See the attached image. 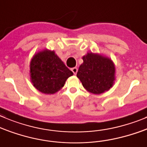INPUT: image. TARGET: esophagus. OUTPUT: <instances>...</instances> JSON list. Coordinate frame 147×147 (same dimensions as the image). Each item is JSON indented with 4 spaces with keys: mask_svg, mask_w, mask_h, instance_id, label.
I'll list each match as a JSON object with an SVG mask.
<instances>
[{
    "mask_svg": "<svg viewBox=\"0 0 147 147\" xmlns=\"http://www.w3.org/2000/svg\"><path fill=\"white\" fill-rule=\"evenodd\" d=\"M71 71H72V72L74 73V74H76V73H77L78 71V68H76V67H74V68H71Z\"/></svg>",
    "mask_w": 147,
    "mask_h": 147,
    "instance_id": "obj_1",
    "label": "esophagus"
}]
</instances>
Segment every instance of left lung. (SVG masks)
Returning a JSON list of instances; mask_svg holds the SVG:
<instances>
[{
    "mask_svg": "<svg viewBox=\"0 0 147 147\" xmlns=\"http://www.w3.org/2000/svg\"><path fill=\"white\" fill-rule=\"evenodd\" d=\"M77 77L84 87L94 94L108 91L115 81V65L111 59L97 53H88L84 55Z\"/></svg>",
    "mask_w": 147,
    "mask_h": 147,
    "instance_id": "8db88e82",
    "label": "left lung"
}]
</instances>
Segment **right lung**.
Masks as SVG:
<instances>
[{
  "instance_id": "1",
  "label": "right lung",
  "mask_w": 147,
  "mask_h": 147,
  "mask_svg": "<svg viewBox=\"0 0 147 147\" xmlns=\"http://www.w3.org/2000/svg\"><path fill=\"white\" fill-rule=\"evenodd\" d=\"M73 74L54 51L39 52L31 61V82L37 90L45 94L58 92Z\"/></svg>"
}]
</instances>
